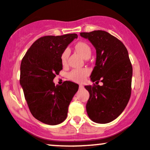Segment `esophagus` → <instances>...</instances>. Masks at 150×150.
Instances as JSON below:
<instances>
[{
  "label": "esophagus",
  "mask_w": 150,
  "mask_h": 150,
  "mask_svg": "<svg viewBox=\"0 0 150 150\" xmlns=\"http://www.w3.org/2000/svg\"><path fill=\"white\" fill-rule=\"evenodd\" d=\"M83 87H84V86L82 85H79V88H80V89H82V88H83Z\"/></svg>",
  "instance_id": "34e87169"
}]
</instances>
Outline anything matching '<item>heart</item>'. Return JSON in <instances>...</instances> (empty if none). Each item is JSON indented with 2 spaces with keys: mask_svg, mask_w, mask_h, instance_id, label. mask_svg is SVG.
I'll return each mask as SVG.
<instances>
[{
  "mask_svg": "<svg viewBox=\"0 0 150 150\" xmlns=\"http://www.w3.org/2000/svg\"><path fill=\"white\" fill-rule=\"evenodd\" d=\"M75 50L78 52L81 56L85 59H87L90 57L91 53H92V50H91L90 46L86 42H80L75 46ZM70 51L68 49H65L61 53V61L63 65H65L67 63V59H68V56H69ZM89 70L87 68H82V69H74L68 74V79L70 80H73L76 82H82L85 80L86 77L89 75Z\"/></svg>",
  "mask_w": 150,
  "mask_h": 150,
  "instance_id": "heart-1",
  "label": "heart"
}]
</instances>
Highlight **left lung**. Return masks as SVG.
I'll return each mask as SVG.
<instances>
[{
  "instance_id": "left-lung-1",
  "label": "left lung",
  "mask_w": 150,
  "mask_h": 150,
  "mask_svg": "<svg viewBox=\"0 0 150 150\" xmlns=\"http://www.w3.org/2000/svg\"><path fill=\"white\" fill-rule=\"evenodd\" d=\"M80 36L88 39L97 52L90 75L97 85L85 87L89 93L87 113L95 123H110L123 112L131 94L132 67L128 50L119 39L105 31L81 32ZM99 80L102 86L98 85Z\"/></svg>"
}]
</instances>
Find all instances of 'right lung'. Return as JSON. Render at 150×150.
Here are the masks:
<instances>
[{
	"mask_svg": "<svg viewBox=\"0 0 150 150\" xmlns=\"http://www.w3.org/2000/svg\"><path fill=\"white\" fill-rule=\"evenodd\" d=\"M76 34L45 36L33 43L22 58L20 83L31 113L48 125L64 121L79 85L70 81L56 85L53 80L63 69L61 56Z\"/></svg>",
	"mask_w": 150,
	"mask_h": 150,
	"instance_id": "1",
	"label": "right lung"
}]
</instances>
